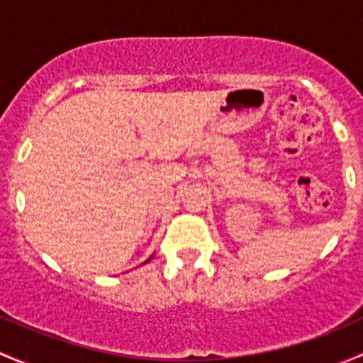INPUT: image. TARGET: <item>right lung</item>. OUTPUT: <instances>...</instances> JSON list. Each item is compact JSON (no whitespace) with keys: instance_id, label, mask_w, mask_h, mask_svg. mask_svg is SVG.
<instances>
[{"instance_id":"right-lung-1","label":"right lung","mask_w":363,"mask_h":363,"mask_svg":"<svg viewBox=\"0 0 363 363\" xmlns=\"http://www.w3.org/2000/svg\"><path fill=\"white\" fill-rule=\"evenodd\" d=\"M147 262H149V259H147ZM147 262H145V263H147Z\"/></svg>"}]
</instances>
